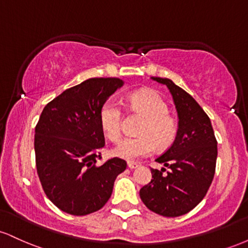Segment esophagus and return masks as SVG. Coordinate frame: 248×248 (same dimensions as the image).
<instances>
[{
	"mask_svg": "<svg viewBox=\"0 0 248 248\" xmlns=\"http://www.w3.org/2000/svg\"><path fill=\"white\" fill-rule=\"evenodd\" d=\"M127 166H128V168H129V169H135V168L139 167V164L135 163V162H128Z\"/></svg>",
	"mask_w": 248,
	"mask_h": 248,
	"instance_id": "1",
	"label": "esophagus"
}]
</instances>
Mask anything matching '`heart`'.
Returning a JSON list of instances; mask_svg holds the SVG:
<instances>
[{"label":"heart","instance_id":"heart-1","mask_svg":"<svg viewBox=\"0 0 248 248\" xmlns=\"http://www.w3.org/2000/svg\"><path fill=\"white\" fill-rule=\"evenodd\" d=\"M128 112L143 116L136 138H124L112 154L127 161L146 157L156 149L164 150L175 142L178 134V121L168 113L167 102L152 90H141L130 93L124 101ZM100 127L108 140L119 141L122 134L124 115L118 102L107 100L99 110Z\"/></svg>","mask_w":248,"mask_h":248}]
</instances>
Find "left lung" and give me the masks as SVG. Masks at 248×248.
I'll use <instances>...</instances> for the list:
<instances>
[{
  "instance_id": "1",
  "label": "left lung",
  "mask_w": 248,
  "mask_h": 248,
  "mask_svg": "<svg viewBox=\"0 0 248 248\" xmlns=\"http://www.w3.org/2000/svg\"><path fill=\"white\" fill-rule=\"evenodd\" d=\"M166 85L178 113V134L152 168V181L140 190L150 211L163 217H178L191 211L205 197L212 183L217 161V140L210 118L198 102L170 79L152 77Z\"/></svg>"
}]
</instances>
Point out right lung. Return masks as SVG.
I'll list each match as a JSON object with an SVG mask.
<instances>
[{"instance_id":"obj_1","label":"right lung","mask_w":248,"mask_h":248,"mask_svg":"<svg viewBox=\"0 0 248 248\" xmlns=\"http://www.w3.org/2000/svg\"><path fill=\"white\" fill-rule=\"evenodd\" d=\"M119 78H91L67 88L43 109L35 128L36 167L45 195L62 211L85 216L109 199L122 158H101L105 136L99 110L122 86Z\"/></svg>"}]
</instances>
